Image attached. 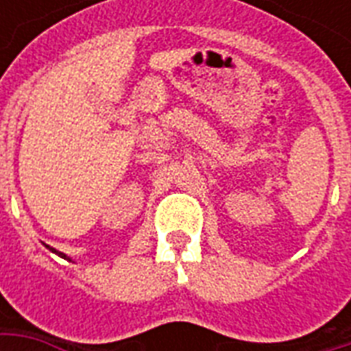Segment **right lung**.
Wrapping results in <instances>:
<instances>
[{
	"instance_id": "obj_1",
	"label": "right lung",
	"mask_w": 351,
	"mask_h": 351,
	"mask_svg": "<svg viewBox=\"0 0 351 351\" xmlns=\"http://www.w3.org/2000/svg\"><path fill=\"white\" fill-rule=\"evenodd\" d=\"M50 250L54 252V254H58V256H62V258H64V259H67V256H64V254H62V252H56V250H54V248H50Z\"/></svg>"
}]
</instances>
